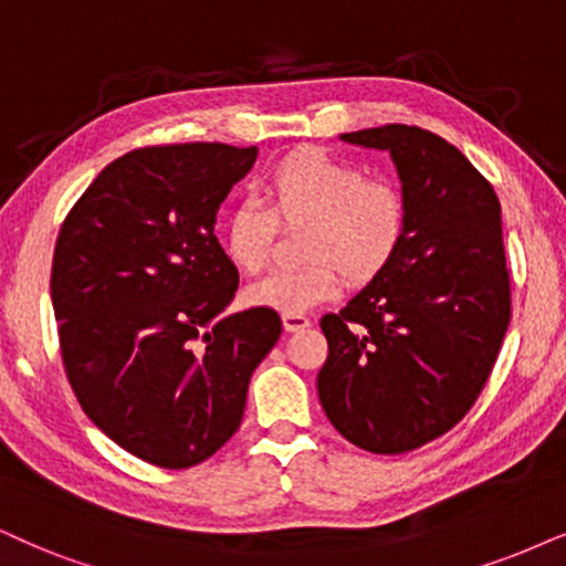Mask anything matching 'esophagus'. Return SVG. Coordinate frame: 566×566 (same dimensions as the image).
Instances as JSON below:
<instances>
[{
	"mask_svg": "<svg viewBox=\"0 0 566 566\" xmlns=\"http://www.w3.org/2000/svg\"><path fill=\"white\" fill-rule=\"evenodd\" d=\"M282 324L284 332H303V328L311 326V318L303 316V313H284Z\"/></svg>",
	"mask_w": 566,
	"mask_h": 566,
	"instance_id": "obj_1",
	"label": "esophagus"
}]
</instances>
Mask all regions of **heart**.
Returning <instances> with one entry per match:
<instances>
[{
    "mask_svg": "<svg viewBox=\"0 0 566 566\" xmlns=\"http://www.w3.org/2000/svg\"><path fill=\"white\" fill-rule=\"evenodd\" d=\"M407 198L389 177L300 148L269 169L259 200H242L219 224L227 259L245 274L266 266L279 227H305L297 253L307 263L279 269L245 290V303L305 313L339 295L342 274L368 284L395 261L407 232Z\"/></svg>",
    "mask_w": 566,
    "mask_h": 566,
    "instance_id": "b5f03b06",
    "label": "heart"
}]
</instances>
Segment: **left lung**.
I'll return each instance as SVG.
<instances>
[{
	"instance_id": "left-lung-1",
	"label": "left lung",
	"mask_w": 566,
	"mask_h": 566,
	"mask_svg": "<svg viewBox=\"0 0 566 566\" xmlns=\"http://www.w3.org/2000/svg\"><path fill=\"white\" fill-rule=\"evenodd\" d=\"M339 138L391 156L410 217L384 274L321 318L318 399L355 447L402 454L460 423L496 363L512 313L502 206L439 135L386 125Z\"/></svg>"
}]
</instances>
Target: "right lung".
<instances>
[{
  "label": "right lung",
  "mask_w": 566,
  "mask_h": 566,
  "mask_svg": "<svg viewBox=\"0 0 566 566\" xmlns=\"http://www.w3.org/2000/svg\"><path fill=\"white\" fill-rule=\"evenodd\" d=\"M259 148L182 143L112 161L64 219L52 305L83 412L159 468L232 439L248 384L282 334L269 307L227 313L238 269L213 227Z\"/></svg>",
  "instance_id": "right-lung-1"
}]
</instances>
